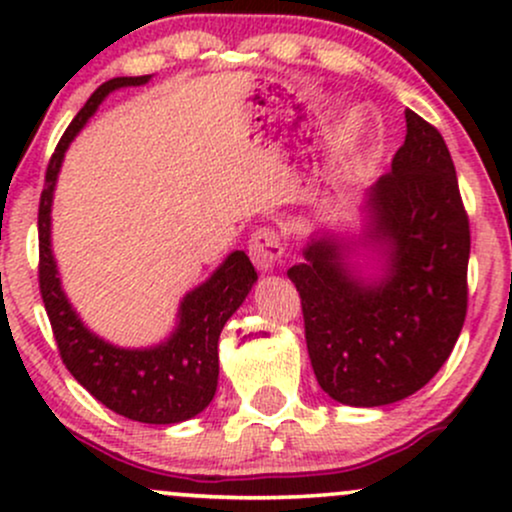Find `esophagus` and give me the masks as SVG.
<instances>
[{"mask_svg":"<svg viewBox=\"0 0 512 512\" xmlns=\"http://www.w3.org/2000/svg\"><path fill=\"white\" fill-rule=\"evenodd\" d=\"M284 255V243L272 228H260L250 238V257L260 272H272Z\"/></svg>","mask_w":512,"mask_h":512,"instance_id":"obj_1","label":"esophagus"}]
</instances>
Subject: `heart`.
Returning <instances> with one entry per match:
<instances>
[{
	"label": "heart",
	"instance_id": "1",
	"mask_svg": "<svg viewBox=\"0 0 512 512\" xmlns=\"http://www.w3.org/2000/svg\"><path fill=\"white\" fill-rule=\"evenodd\" d=\"M361 142H363V125L356 120V117H351L349 125L344 127L342 137H339V146H342L344 151H351V149H356Z\"/></svg>",
	"mask_w": 512,
	"mask_h": 512
}]
</instances>
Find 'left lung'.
I'll return each mask as SVG.
<instances>
[{"label": "left lung", "mask_w": 512, "mask_h": 512, "mask_svg": "<svg viewBox=\"0 0 512 512\" xmlns=\"http://www.w3.org/2000/svg\"><path fill=\"white\" fill-rule=\"evenodd\" d=\"M404 117L392 170L358 204L361 233L317 228L286 272L301 293L317 383L349 407L421 390L467 315L469 221L455 166L436 127L414 110Z\"/></svg>", "instance_id": "obj_1"}]
</instances>
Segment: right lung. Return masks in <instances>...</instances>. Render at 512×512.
<instances>
[{
	"mask_svg": "<svg viewBox=\"0 0 512 512\" xmlns=\"http://www.w3.org/2000/svg\"><path fill=\"white\" fill-rule=\"evenodd\" d=\"M146 76H117L93 91L62 134L45 173L40 197V293L48 310L57 349L69 373L98 402L125 419L142 424H180L209 407L219 385V337L223 325L243 305L257 272L243 250H233L209 279L187 291L178 305L175 327L154 346H117L88 330L62 289L52 252V197L64 154L76 134L117 88L149 84Z\"/></svg>",
	"mask_w": 512,
	"mask_h": 512,
	"instance_id": "add662e5",
	"label": "right lung"
}]
</instances>
